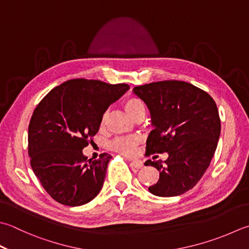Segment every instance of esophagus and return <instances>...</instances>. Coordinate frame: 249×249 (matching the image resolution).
Masks as SVG:
<instances>
[{"label": "esophagus", "mask_w": 249, "mask_h": 249, "mask_svg": "<svg viewBox=\"0 0 249 249\" xmlns=\"http://www.w3.org/2000/svg\"><path fill=\"white\" fill-rule=\"evenodd\" d=\"M130 166L139 169L143 166V163H142V160H130Z\"/></svg>", "instance_id": "obj_1"}]
</instances>
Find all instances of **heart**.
<instances>
[{"instance_id":"heart-1","label":"heart","mask_w":249,"mask_h":249,"mask_svg":"<svg viewBox=\"0 0 249 249\" xmlns=\"http://www.w3.org/2000/svg\"><path fill=\"white\" fill-rule=\"evenodd\" d=\"M124 109L127 112V114L135 119L139 115H144V105L143 102L138 98H128L124 102ZM139 138L136 137H121L116 138L111 143V148L115 150L116 152L124 155H131L135 153L137 145L139 143Z\"/></svg>"}]
</instances>
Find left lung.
<instances>
[{"mask_svg": "<svg viewBox=\"0 0 249 249\" xmlns=\"http://www.w3.org/2000/svg\"><path fill=\"white\" fill-rule=\"evenodd\" d=\"M133 91L147 105L154 127L145 153L168 154L165 164L144 163L160 172L159 181L149 191L163 197L186 193L203 177L215 154L221 130L216 102L206 91L182 81L154 82Z\"/></svg>", "mask_w": 249, "mask_h": 249, "instance_id": "left-lung-1", "label": "left lung"}]
</instances>
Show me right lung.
Here are the masks:
<instances>
[{
	"label": "right lung",
	"mask_w": 249,
	"mask_h": 249,
	"mask_svg": "<svg viewBox=\"0 0 249 249\" xmlns=\"http://www.w3.org/2000/svg\"><path fill=\"white\" fill-rule=\"evenodd\" d=\"M128 89L127 84L70 80L53 89L34 110L28 130L31 167L58 203L81 206L98 196L112 157L87 160L82 150L98 133L109 106Z\"/></svg>",
	"instance_id": "right-lung-1"
}]
</instances>
